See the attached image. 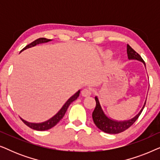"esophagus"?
<instances>
[{
	"instance_id": "1",
	"label": "esophagus",
	"mask_w": 160,
	"mask_h": 160,
	"mask_svg": "<svg viewBox=\"0 0 160 160\" xmlns=\"http://www.w3.org/2000/svg\"><path fill=\"white\" fill-rule=\"evenodd\" d=\"M92 94V90L90 88H84L82 91V95L84 97H88V96H90Z\"/></svg>"
}]
</instances>
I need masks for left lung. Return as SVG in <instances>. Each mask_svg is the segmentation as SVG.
<instances>
[{
	"label": "left lung",
	"instance_id": "left-lung-1",
	"mask_svg": "<svg viewBox=\"0 0 160 160\" xmlns=\"http://www.w3.org/2000/svg\"><path fill=\"white\" fill-rule=\"evenodd\" d=\"M127 53H128L129 60H136L141 61L143 63L144 66L146 67L145 62H144L141 57L128 44L127 46ZM95 101L96 106L95 110L92 112V119L94 123L95 124V125L98 127V129L103 131L104 132L109 133V134H117V133H120L126 130L136 121L139 116L141 115L142 111H143L144 107H145L146 100L144 102L143 108H141L140 112L135 117L130 119L124 120V121H117V120L111 119L104 113L97 96H95Z\"/></svg>",
	"mask_w": 160,
	"mask_h": 160
}]
</instances>
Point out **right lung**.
I'll list each match as a JSON object with an SVG mask.
<instances>
[{"label": "right lung", "instance_id": "add662e5", "mask_svg": "<svg viewBox=\"0 0 160 160\" xmlns=\"http://www.w3.org/2000/svg\"><path fill=\"white\" fill-rule=\"evenodd\" d=\"M52 41L51 39H47V38H38V39H36V41H34L33 42L30 43V44L26 46V47L24 48V49L22 50V51H23V50H25V49H28V48L35 47V46H36L37 44H39V43H47V42H49V41ZM79 93H80V90H78L77 92L74 94L73 96H71V97L67 100L66 102H65V103L63 105V106L62 107V108H61L60 110L53 117H52L51 119L47 120V121L41 122V123H31V122H28L27 121H25V120L22 119L21 117H20V119H21L22 121L24 123L26 124V125L28 126L29 128H30L31 129H33V130H35L43 131V130H49V129H51L52 128H53V127L55 126L56 124H58V122L62 119V117H64L65 113V112H66V111H67L68 108V106H70V105H71L72 102H73L74 100L77 99L78 96H79Z\"/></svg>", "mask_w": 160, "mask_h": 160}]
</instances>
